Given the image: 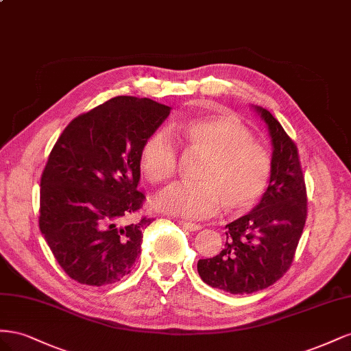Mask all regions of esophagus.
<instances>
[{"label": "esophagus", "instance_id": "34e87169", "mask_svg": "<svg viewBox=\"0 0 351 351\" xmlns=\"http://www.w3.org/2000/svg\"><path fill=\"white\" fill-rule=\"evenodd\" d=\"M179 225L188 229V231H199V229H202V225L193 223V222H185V220H179Z\"/></svg>", "mask_w": 351, "mask_h": 351}]
</instances>
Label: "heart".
<instances>
[{"label": "heart", "mask_w": 351, "mask_h": 351, "mask_svg": "<svg viewBox=\"0 0 351 351\" xmlns=\"http://www.w3.org/2000/svg\"><path fill=\"white\" fill-rule=\"evenodd\" d=\"M186 149L206 153L194 184H173L154 204L162 212L185 219H207L222 207L229 213L252 208L266 191L272 163L266 149L254 143L248 129L228 112H215L178 123ZM139 166L153 184L173 176L178 149L165 129L149 134L139 149Z\"/></svg>", "instance_id": "obj_1"}]
</instances>
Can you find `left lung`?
Returning a JSON list of instances; mask_svg holds the SVG:
<instances>
[{
  "mask_svg": "<svg viewBox=\"0 0 351 351\" xmlns=\"http://www.w3.org/2000/svg\"><path fill=\"white\" fill-rule=\"evenodd\" d=\"M272 139V175L258 204L226 225L225 248L199 258L203 281L231 294H252L275 284L293 263L307 217L306 184L297 145L263 107H254Z\"/></svg>",
  "mask_w": 351,
  "mask_h": 351,
  "instance_id": "1",
  "label": "left lung"
}]
</instances>
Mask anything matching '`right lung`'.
Returning a JSON list of instances; mask_svg holds the SVG:
<instances>
[{"label":"right lung","mask_w":351,"mask_h":351,"mask_svg":"<svg viewBox=\"0 0 351 351\" xmlns=\"http://www.w3.org/2000/svg\"><path fill=\"white\" fill-rule=\"evenodd\" d=\"M170 107L120 95L70 122L49 153L41 178L39 229L64 272L79 284L103 287L126 276L141 254L143 207L136 186L139 149Z\"/></svg>","instance_id":"right-lung-1"}]
</instances>
